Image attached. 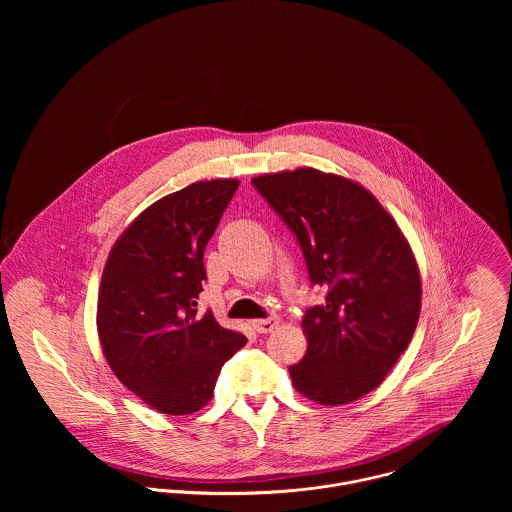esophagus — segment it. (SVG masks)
Here are the masks:
<instances>
[{"mask_svg": "<svg viewBox=\"0 0 512 512\" xmlns=\"http://www.w3.org/2000/svg\"><path fill=\"white\" fill-rule=\"evenodd\" d=\"M250 325H252V329H254L256 333L264 335V333H270V331L278 325V319H276V317H268V319H254Z\"/></svg>", "mask_w": 512, "mask_h": 512, "instance_id": "34e87169", "label": "esophagus"}]
</instances>
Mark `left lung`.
I'll use <instances>...</instances> for the list:
<instances>
[{"instance_id":"8db88e82","label":"left lung","mask_w":512,"mask_h":512,"mask_svg":"<svg viewBox=\"0 0 512 512\" xmlns=\"http://www.w3.org/2000/svg\"><path fill=\"white\" fill-rule=\"evenodd\" d=\"M288 224L325 301L303 315L305 357L290 366L305 398L349 404L374 390L408 349L422 282L398 224L365 187L311 167L252 179Z\"/></svg>"}]
</instances>
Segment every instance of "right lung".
<instances>
[{"mask_svg":"<svg viewBox=\"0 0 512 512\" xmlns=\"http://www.w3.org/2000/svg\"><path fill=\"white\" fill-rule=\"evenodd\" d=\"M236 179L199 181L153 203L114 244L98 292V335L118 380L169 416L201 410L222 365L246 345L199 313L205 248Z\"/></svg>","mask_w":512,"mask_h":512,"instance_id":"right-lung-1","label":"right lung"}]
</instances>
